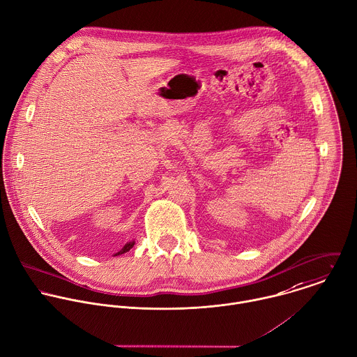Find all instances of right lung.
<instances>
[{"label":"right lung","mask_w":357,"mask_h":357,"mask_svg":"<svg viewBox=\"0 0 357 357\" xmlns=\"http://www.w3.org/2000/svg\"><path fill=\"white\" fill-rule=\"evenodd\" d=\"M133 245H135V242L132 241V242H129V243H126L118 253H115V256H119V255H123V253H126V252H129L132 248H133Z\"/></svg>","instance_id":"add662e5"}]
</instances>
